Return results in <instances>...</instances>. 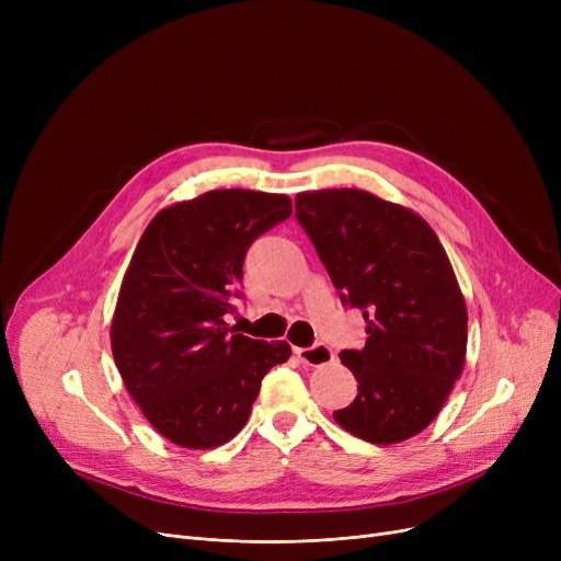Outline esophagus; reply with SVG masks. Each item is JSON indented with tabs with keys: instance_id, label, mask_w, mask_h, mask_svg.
<instances>
[{
	"instance_id": "34e87169",
	"label": "esophagus",
	"mask_w": 561,
	"mask_h": 561,
	"mask_svg": "<svg viewBox=\"0 0 561 561\" xmlns=\"http://www.w3.org/2000/svg\"><path fill=\"white\" fill-rule=\"evenodd\" d=\"M296 355L307 366H325L334 359V350L328 343H313L309 347H296Z\"/></svg>"
}]
</instances>
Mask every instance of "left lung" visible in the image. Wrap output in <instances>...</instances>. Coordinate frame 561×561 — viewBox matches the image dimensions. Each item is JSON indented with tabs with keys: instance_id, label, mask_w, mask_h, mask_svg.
Here are the masks:
<instances>
[{
	"instance_id": "8db88e82",
	"label": "left lung",
	"mask_w": 561,
	"mask_h": 561,
	"mask_svg": "<svg viewBox=\"0 0 561 561\" xmlns=\"http://www.w3.org/2000/svg\"><path fill=\"white\" fill-rule=\"evenodd\" d=\"M343 307L366 320V345L343 350L357 398L334 421L377 446L423 432L448 400L466 357V302L432 227L404 206L366 191L296 197Z\"/></svg>"
}]
</instances>
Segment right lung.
<instances>
[{
    "label": "right lung",
    "mask_w": 561,
    "mask_h": 561,
    "mask_svg": "<svg viewBox=\"0 0 561 561\" xmlns=\"http://www.w3.org/2000/svg\"><path fill=\"white\" fill-rule=\"evenodd\" d=\"M293 211L286 195L209 191L147 225L111 322L117 370L145 419L172 444L206 450L243 430L263 375L290 357L229 328L243 261Z\"/></svg>",
    "instance_id": "right-lung-1"
}]
</instances>
